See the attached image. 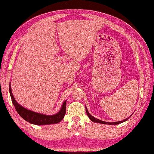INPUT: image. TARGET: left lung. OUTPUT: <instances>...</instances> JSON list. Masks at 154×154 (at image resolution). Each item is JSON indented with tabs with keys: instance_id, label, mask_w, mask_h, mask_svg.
I'll use <instances>...</instances> for the list:
<instances>
[{
	"instance_id": "left-lung-1",
	"label": "left lung",
	"mask_w": 154,
	"mask_h": 154,
	"mask_svg": "<svg viewBox=\"0 0 154 154\" xmlns=\"http://www.w3.org/2000/svg\"><path fill=\"white\" fill-rule=\"evenodd\" d=\"M85 111H86V113H87V115L88 116V117H89V118L92 120L93 122H96V123H100V124H112V125H116V124H121L122 123V122H126V120H128L130 118V117H131V116H130L129 118H128L126 119H124V120L122 121H119V122H104V121H102V120H100V119H98L97 118H95L94 117H93L92 116H91V115L89 113V112H88V111L87 110L86 107H85Z\"/></svg>"
}]
</instances>
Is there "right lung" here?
Returning a JSON list of instances; mask_svg holds the SVG:
<instances>
[{"label":"right lung","mask_w":154,"mask_h":154,"mask_svg":"<svg viewBox=\"0 0 154 154\" xmlns=\"http://www.w3.org/2000/svg\"><path fill=\"white\" fill-rule=\"evenodd\" d=\"M9 93L11 96L12 103L14 104L15 109H16L18 114L22 117V118L30 124L35 125H46V124H57L60 122L64 118L66 113V101L65 100L62 108L58 113L53 116H47V115L41 114L38 113H36L32 111L28 110V109L23 107L22 106L19 105L14 98L11 90V85L9 84Z\"/></svg>","instance_id":"add662e5"}]
</instances>
